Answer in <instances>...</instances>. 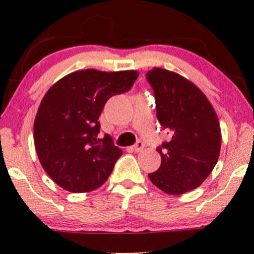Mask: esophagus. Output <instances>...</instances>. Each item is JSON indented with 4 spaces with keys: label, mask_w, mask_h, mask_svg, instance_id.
<instances>
[{
    "label": "esophagus",
    "mask_w": 254,
    "mask_h": 254,
    "mask_svg": "<svg viewBox=\"0 0 254 254\" xmlns=\"http://www.w3.org/2000/svg\"><path fill=\"white\" fill-rule=\"evenodd\" d=\"M143 148H144V142L141 141V140H138V141L136 142V143H135L134 147H133L135 152H138V151L143 150Z\"/></svg>",
    "instance_id": "obj_1"
}]
</instances>
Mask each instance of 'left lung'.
I'll return each mask as SVG.
<instances>
[{
	"label": "left lung",
	"instance_id": "left-lung-1",
	"mask_svg": "<svg viewBox=\"0 0 254 254\" xmlns=\"http://www.w3.org/2000/svg\"><path fill=\"white\" fill-rule=\"evenodd\" d=\"M145 77L159 124L172 135L157 148L161 166L148 177L164 193L179 195L199 187L216 165L222 141L217 114L204 93L177 72L154 68Z\"/></svg>",
	"mask_w": 254,
	"mask_h": 254
}]
</instances>
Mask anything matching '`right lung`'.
<instances>
[{
	"instance_id": "add662e5",
	"label": "right lung",
	"mask_w": 254,
	"mask_h": 254,
	"mask_svg": "<svg viewBox=\"0 0 254 254\" xmlns=\"http://www.w3.org/2000/svg\"><path fill=\"white\" fill-rule=\"evenodd\" d=\"M136 70L85 69L69 74L44 96L33 125L39 162L55 184L85 193L106 182L123 150L110 135L99 138V116L107 100L129 91Z\"/></svg>"
}]
</instances>
